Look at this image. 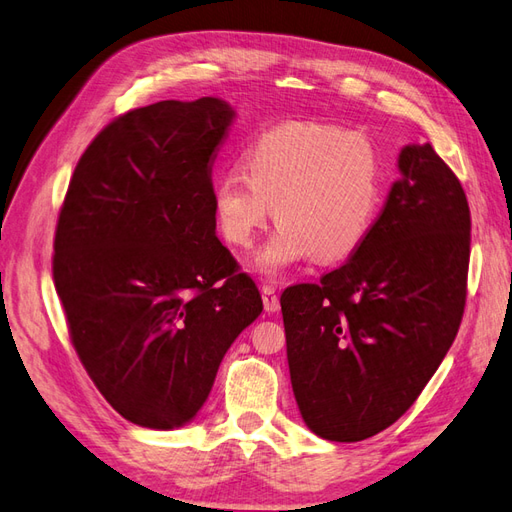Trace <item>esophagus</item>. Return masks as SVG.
Returning a JSON list of instances; mask_svg holds the SVG:
<instances>
[{
  "mask_svg": "<svg viewBox=\"0 0 512 512\" xmlns=\"http://www.w3.org/2000/svg\"><path fill=\"white\" fill-rule=\"evenodd\" d=\"M263 304H265L267 313H278L280 297H278L276 289H271V286H263Z\"/></svg>",
  "mask_w": 512,
  "mask_h": 512,
  "instance_id": "34e87169",
  "label": "esophagus"
}]
</instances>
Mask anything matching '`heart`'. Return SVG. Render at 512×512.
Listing matches in <instances>:
<instances>
[{
    "mask_svg": "<svg viewBox=\"0 0 512 512\" xmlns=\"http://www.w3.org/2000/svg\"><path fill=\"white\" fill-rule=\"evenodd\" d=\"M241 171L217 178L213 213L232 247H249L276 206L278 230L254 258L269 278L317 254L350 258L367 241L386 193V167L367 134L330 123L289 121L247 147Z\"/></svg>",
    "mask_w": 512,
    "mask_h": 512,
    "instance_id": "obj_1",
    "label": "heart"
}]
</instances>
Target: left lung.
<instances>
[{"label": "left lung", "mask_w": 512, "mask_h": 512, "mask_svg": "<svg viewBox=\"0 0 512 512\" xmlns=\"http://www.w3.org/2000/svg\"><path fill=\"white\" fill-rule=\"evenodd\" d=\"M400 171L358 252L280 297L299 413L328 441L393 426L463 321L471 254L463 184L430 143L404 147Z\"/></svg>", "instance_id": "left-lung-1"}]
</instances>
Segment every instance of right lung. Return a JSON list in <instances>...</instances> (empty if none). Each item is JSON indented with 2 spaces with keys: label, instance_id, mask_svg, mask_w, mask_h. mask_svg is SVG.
I'll list each match as a JSON object with an SVG mask.
<instances>
[{
  "label": "right lung",
  "instance_id": "add662e5",
  "mask_svg": "<svg viewBox=\"0 0 512 512\" xmlns=\"http://www.w3.org/2000/svg\"><path fill=\"white\" fill-rule=\"evenodd\" d=\"M232 117L217 97L123 112L84 149L60 206L52 271L69 339L136 426L191 421L263 310L215 234L213 165Z\"/></svg>",
  "mask_w": 512,
  "mask_h": 512
}]
</instances>
